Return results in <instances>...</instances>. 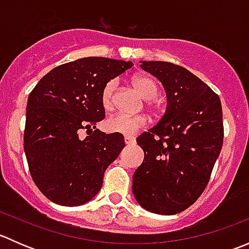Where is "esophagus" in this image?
Returning <instances> with one entry per match:
<instances>
[{"instance_id":"34e87169","label":"esophagus","mask_w":249,"mask_h":249,"mask_svg":"<svg viewBox=\"0 0 249 249\" xmlns=\"http://www.w3.org/2000/svg\"><path fill=\"white\" fill-rule=\"evenodd\" d=\"M124 141H125V144L131 145V144H135V142H136V139H135V137H131V136H125Z\"/></svg>"}]
</instances>
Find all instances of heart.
I'll use <instances>...</instances> for the list:
<instances>
[{"mask_svg":"<svg viewBox=\"0 0 249 249\" xmlns=\"http://www.w3.org/2000/svg\"><path fill=\"white\" fill-rule=\"evenodd\" d=\"M135 88L137 91L142 95L143 99L147 101L148 107L153 110H158L159 105L157 104L154 97L158 95L159 88L153 78L144 76V74H139L135 76L132 79ZM117 88V82L115 80H109L104 87L101 92V104L106 110H110L114 106V92ZM147 120L143 115H126L122 113L110 115L105 122V127L109 132H118L123 135H135L139 132L142 127L145 126Z\"/></svg>","mask_w":249,"mask_h":249,"instance_id":"1","label":"heart"}]
</instances>
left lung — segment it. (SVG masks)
I'll use <instances>...</instances> for the list:
<instances>
[{
	"label": "left lung",
	"instance_id": "8db88e82",
	"mask_svg": "<svg viewBox=\"0 0 249 249\" xmlns=\"http://www.w3.org/2000/svg\"><path fill=\"white\" fill-rule=\"evenodd\" d=\"M166 91L165 114L137 137L144 159L132 177V193L144 210L171 215L187 210L205 190L224 139L220 99L187 69L141 61Z\"/></svg>",
	"mask_w": 249,
	"mask_h": 249
}]
</instances>
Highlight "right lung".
<instances>
[{"instance_id":"obj_1","label":"right lung","mask_w":249,"mask_h":249,"mask_svg":"<svg viewBox=\"0 0 249 249\" xmlns=\"http://www.w3.org/2000/svg\"><path fill=\"white\" fill-rule=\"evenodd\" d=\"M132 65L83 57L53 69L30 92L24 150L35 184L50 201L79 206L100 192L105 171L125 145L122 134L96 129L106 115L101 92ZM83 128L85 139L79 137Z\"/></svg>"}]
</instances>
